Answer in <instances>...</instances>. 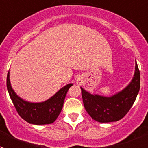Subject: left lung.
<instances>
[{
    "mask_svg": "<svg viewBox=\"0 0 148 148\" xmlns=\"http://www.w3.org/2000/svg\"><path fill=\"white\" fill-rule=\"evenodd\" d=\"M140 89V72L136 61L135 73L124 90L110 97L92 95L81 87L85 110L92 119L99 122H112L121 119L128 113Z\"/></svg>",
    "mask_w": 148,
    "mask_h": 148,
    "instance_id": "obj_1",
    "label": "left lung"
}]
</instances>
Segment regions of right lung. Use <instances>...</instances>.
<instances>
[{
  "instance_id": "add662e5",
  "label": "right lung",
  "mask_w": 148,
  "mask_h": 148,
  "mask_svg": "<svg viewBox=\"0 0 148 148\" xmlns=\"http://www.w3.org/2000/svg\"><path fill=\"white\" fill-rule=\"evenodd\" d=\"M72 85L73 84H66L44 102L32 103L23 100L14 92L10 84V72L6 78L8 92L17 112L23 119L33 125H48L56 121L62 110L68 90Z\"/></svg>"
}]
</instances>
